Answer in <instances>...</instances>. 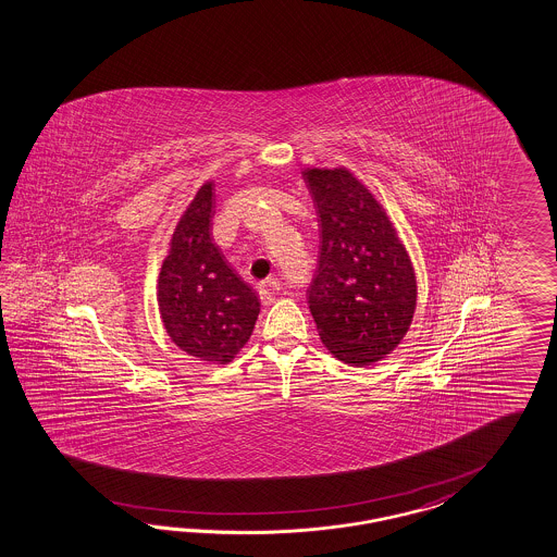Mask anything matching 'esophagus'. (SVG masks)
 Wrapping results in <instances>:
<instances>
[{
	"instance_id": "34e87169",
	"label": "esophagus",
	"mask_w": 557,
	"mask_h": 557,
	"mask_svg": "<svg viewBox=\"0 0 557 557\" xmlns=\"http://www.w3.org/2000/svg\"><path fill=\"white\" fill-rule=\"evenodd\" d=\"M280 292V282L277 280H265L261 286H259V298L263 306H271L275 301V294Z\"/></svg>"
}]
</instances>
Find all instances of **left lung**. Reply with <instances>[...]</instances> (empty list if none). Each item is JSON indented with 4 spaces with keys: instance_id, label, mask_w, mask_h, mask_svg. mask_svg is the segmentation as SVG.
Here are the masks:
<instances>
[{
    "instance_id": "1",
    "label": "left lung",
    "mask_w": 557,
    "mask_h": 557,
    "mask_svg": "<svg viewBox=\"0 0 557 557\" xmlns=\"http://www.w3.org/2000/svg\"><path fill=\"white\" fill-rule=\"evenodd\" d=\"M320 251L310 312L338 361L362 367L404 341L418 301L411 259L373 193L346 168H306Z\"/></svg>"
}]
</instances>
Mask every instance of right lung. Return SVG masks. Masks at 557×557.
<instances>
[{
	"instance_id": "obj_1",
	"label": "right lung",
	"mask_w": 557,
	"mask_h": 557,
	"mask_svg": "<svg viewBox=\"0 0 557 557\" xmlns=\"http://www.w3.org/2000/svg\"><path fill=\"white\" fill-rule=\"evenodd\" d=\"M214 184L205 182L172 233L158 275V308L172 343L200 361L226 364L247 345L259 298L212 243Z\"/></svg>"
}]
</instances>
